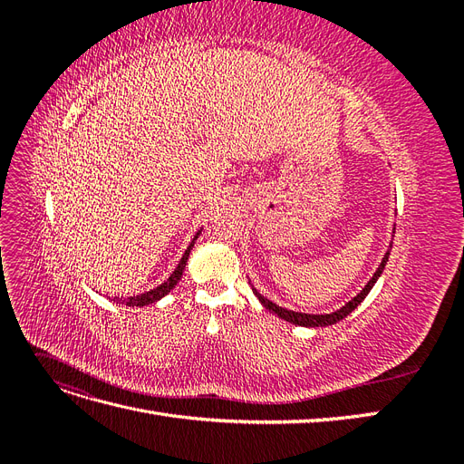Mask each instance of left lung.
<instances>
[{"label":"left lung","instance_id":"left-lung-1","mask_svg":"<svg viewBox=\"0 0 464 464\" xmlns=\"http://www.w3.org/2000/svg\"><path fill=\"white\" fill-rule=\"evenodd\" d=\"M387 261H389V251L385 254V257H383V261H382V265L377 266V271L373 273V276L370 278V283L363 286V290L358 294V296H354L353 300H350L348 304H344L341 310H336V312H333V314H325V315H314V314H300V312H290V310H285V307H278L276 304H273L271 300H266L265 296H261V294L254 288V292H256V296L259 298V302L266 307V310L269 312H273L275 315H278L280 319H285V321H288V323H294V325H300V327H327V325H333V323H339L341 319H344L348 314H353L356 307H358V304H362L363 302V298L368 296L370 294V290L373 288V285H375V280L382 276V273H383V269H385V265H387Z\"/></svg>","mask_w":464,"mask_h":464}]
</instances>
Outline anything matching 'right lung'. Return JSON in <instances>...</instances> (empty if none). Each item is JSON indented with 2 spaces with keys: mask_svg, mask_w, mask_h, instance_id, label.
<instances>
[{
  "mask_svg": "<svg viewBox=\"0 0 464 464\" xmlns=\"http://www.w3.org/2000/svg\"><path fill=\"white\" fill-rule=\"evenodd\" d=\"M199 234L201 232H198L193 236V240H191V244L188 246V249H186V254L181 256V259H179V263H178V266L174 269V273L168 276V280L166 283H162L160 286H157V288H152V290H149V292H145V294H139V296H131V298H125V300H118L120 304H125V305H139V307H143V305H149V304H154L157 300H160V298H164L168 292H170L178 283H179V278H181V273H184V269H186V263H188V257H189V251H191V247H193V244H195V240H198L199 237Z\"/></svg>",
  "mask_w": 464,
  "mask_h": 464,
  "instance_id": "1",
  "label": "right lung"
}]
</instances>
